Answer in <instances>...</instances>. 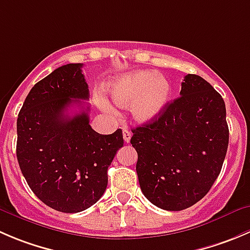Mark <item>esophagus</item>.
Wrapping results in <instances>:
<instances>
[{"label":"esophagus","instance_id":"1","mask_svg":"<svg viewBox=\"0 0 250 250\" xmlns=\"http://www.w3.org/2000/svg\"><path fill=\"white\" fill-rule=\"evenodd\" d=\"M130 138H132V133H130L127 128H123V139H125V142L129 143Z\"/></svg>","mask_w":250,"mask_h":250}]
</instances>
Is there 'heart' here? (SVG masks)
I'll use <instances>...</instances> for the list:
<instances>
[{"instance_id": "1", "label": "heart", "mask_w": 250, "mask_h": 250, "mask_svg": "<svg viewBox=\"0 0 250 250\" xmlns=\"http://www.w3.org/2000/svg\"><path fill=\"white\" fill-rule=\"evenodd\" d=\"M111 98L120 107L132 106V115L140 123L156 120L171 96V84L166 77L152 71H137L117 77L110 85ZM106 111H110L103 104Z\"/></svg>"}]
</instances>
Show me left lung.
Here are the masks:
<instances>
[{
  "mask_svg": "<svg viewBox=\"0 0 250 250\" xmlns=\"http://www.w3.org/2000/svg\"><path fill=\"white\" fill-rule=\"evenodd\" d=\"M179 98L149 123L133 128L140 189L168 211L192 207L208 194L229 146L222 96L197 74H188Z\"/></svg>",
  "mask_w": 250,
  "mask_h": 250,
  "instance_id": "obj_1",
  "label": "left lung"
}]
</instances>
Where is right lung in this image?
<instances>
[{
    "label": "right lung",
    "instance_id": "add662e5",
    "mask_svg": "<svg viewBox=\"0 0 250 250\" xmlns=\"http://www.w3.org/2000/svg\"><path fill=\"white\" fill-rule=\"evenodd\" d=\"M82 63H69L33 86L17 120V159L34 194L61 212H81L107 187V169L123 146L122 130L99 134L89 125ZM81 111L69 115L68 108Z\"/></svg>",
    "mask_w": 250,
    "mask_h": 250
}]
</instances>
